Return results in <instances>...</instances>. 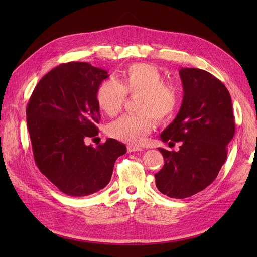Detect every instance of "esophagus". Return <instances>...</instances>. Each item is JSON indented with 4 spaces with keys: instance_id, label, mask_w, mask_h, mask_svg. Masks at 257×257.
Wrapping results in <instances>:
<instances>
[{
    "instance_id": "obj_1",
    "label": "esophagus",
    "mask_w": 257,
    "mask_h": 257,
    "mask_svg": "<svg viewBox=\"0 0 257 257\" xmlns=\"http://www.w3.org/2000/svg\"><path fill=\"white\" fill-rule=\"evenodd\" d=\"M127 151L128 152H136V151H143V148L138 147V146H133V145H128L127 146Z\"/></svg>"
}]
</instances>
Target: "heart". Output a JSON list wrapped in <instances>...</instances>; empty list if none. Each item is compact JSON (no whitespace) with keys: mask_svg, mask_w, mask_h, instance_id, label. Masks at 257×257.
Masks as SVG:
<instances>
[{"mask_svg":"<svg viewBox=\"0 0 257 257\" xmlns=\"http://www.w3.org/2000/svg\"><path fill=\"white\" fill-rule=\"evenodd\" d=\"M126 94L138 95V114H124L108 125V134L128 144H141L155 126V119L172 118L180 103L174 85L163 82L159 69L149 64L137 63L124 71L119 82L107 79L99 84L96 102L108 115L118 113Z\"/></svg>","mask_w":257,"mask_h":257,"instance_id":"obj_1","label":"heart"}]
</instances>
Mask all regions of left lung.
<instances>
[{"mask_svg": "<svg viewBox=\"0 0 257 257\" xmlns=\"http://www.w3.org/2000/svg\"><path fill=\"white\" fill-rule=\"evenodd\" d=\"M183 99L175 120L162 132L168 145L181 142L180 150L159 148L164 166L155 174L158 190L172 198H185L205 190L227 158L226 146L235 135L231 98L226 87L199 68H181Z\"/></svg>", "mask_w": 257, "mask_h": 257, "instance_id": "1", "label": "left lung"}]
</instances>
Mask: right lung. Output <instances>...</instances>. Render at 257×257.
<instances>
[{
	"mask_svg": "<svg viewBox=\"0 0 257 257\" xmlns=\"http://www.w3.org/2000/svg\"><path fill=\"white\" fill-rule=\"evenodd\" d=\"M107 71L87 62L51 69L35 87L27 106V125L41 173L71 196H88L109 183L114 162L126 153L109 138L96 148L85 139L98 134L96 91Z\"/></svg>",
	"mask_w": 257,
	"mask_h": 257,
	"instance_id": "right-lung-1",
	"label": "right lung"
}]
</instances>
